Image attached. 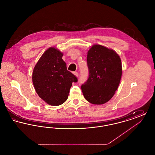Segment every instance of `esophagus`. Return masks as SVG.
Returning <instances> with one entry per match:
<instances>
[{"label":"esophagus","mask_w":155,"mask_h":155,"mask_svg":"<svg viewBox=\"0 0 155 155\" xmlns=\"http://www.w3.org/2000/svg\"><path fill=\"white\" fill-rule=\"evenodd\" d=\"M73 74H74V75H75V77H78V73H77V72H74V73H73Z\"/></svg>","instance_id":"obj_1"}]
</instances>
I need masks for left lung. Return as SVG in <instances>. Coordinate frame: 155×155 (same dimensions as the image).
Wrapping results in <instances>:
<instances>
[{
	"label": "left lung",
	"mask_w": 155,
	"mask_h": 155,
	"mask_svg": "<svg viewBox=\"0 0 155 155\" xmlns=\"http://www.w3.org/2000/svg\"><path fill=\"white\" fill-rule=\"evenodd\" d=\"M89 77L82 84L83 95L89 103L102 104L109 101L118 88L122 75L121 59L114 50L94 45L87 54Z\"/></svg>",
	"instance_id": "1"
}]
</instances>
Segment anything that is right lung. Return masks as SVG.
<instances>
[{"label":"right lung","mask_w":155,"mask_h":155,"mask_svg":"<svg viewBox=\"0 0 155 155\" xmlns=\"http://www.w3.org/2000/svg\"><path fill=\"white\" fill-rule=\"evenodd\" d=\"M63 54L54 47L48 48L34 68L32 82L37 94L46 103L59 106L68 98L77 77L67 70Z\"/></svg>","instance_id":"1"}]
</instances>
